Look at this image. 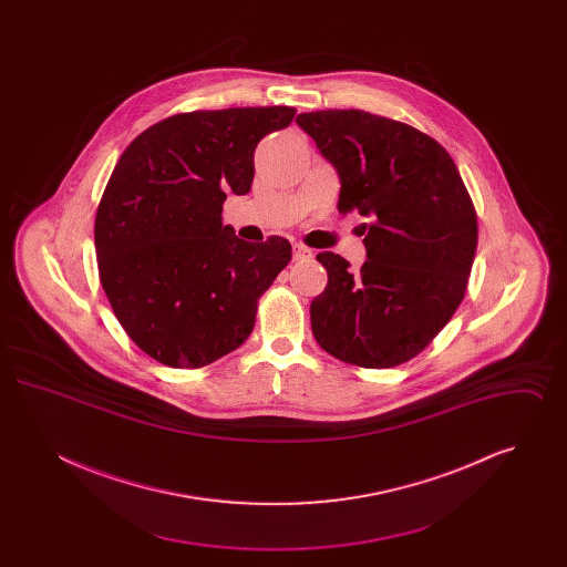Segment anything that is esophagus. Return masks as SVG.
Masks as SVG:
<instances>
[{"label":"esophagus","instance_id":"esophagus-1","mask_svg":"<svg viewBox=\"0 0 567 567\" xmlns=\"http://www.w3.org/2000/svg\"><path fill=\"white\" fill-rule=\"evenodd\" d=\"M312 257V250L303 244H293V259L296 261H303V259H310Z\"/></svg>","mask_w":567,"mask_h":567}]
</instances>
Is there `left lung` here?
I'll return each instance as SVG.
<instances>
[{"mask_svg": "<svg viewBox=\"0 0 567 567\" xmlns=\"http://www.w3.org/2000/svg\"><path fill=\"white\" fill-rule=\"evenodd\" d=\"M297 125L340 174L338 213L365 216L368 261L319 252L327 287L310 303L317 342L384 370L423 351L463 301L478 218L451 155L405 123L365 110L303 112Z\"/></svg>", "mask_w": 567, "mask_h": 567, "instance_id": "obj_1", "label": "left lung"}]
</instances>
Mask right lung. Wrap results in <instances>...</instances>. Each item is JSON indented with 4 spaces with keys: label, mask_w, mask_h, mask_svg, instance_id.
<instances>
[{
    "label": "right lung",
    "mask_w": 567,
    "mask_h": 567,
    "mask_svg": "<svg viewBox=\"0 0 567 567\" xmlns=\"http://www.w3.org/2000/svg\"><path fill=\"white\" fill-rule=\"evenodd\" d=\"M296 109L195 110L135 137L112 169L95 215L100 280L140 351L169 368H204L243 347L259 297L291 261L280 236L244 243L220 223L244 195L261 137Z\"/></svg>",
    "instance_id": "add662e5"
}]
</instances>
